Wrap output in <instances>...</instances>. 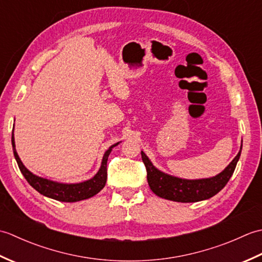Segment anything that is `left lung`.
Instances as JSON below:
<instances>
[{
	"instance_id": "8db88e82",
	"label": "left lung",
	"mask_w": 262,
	"mask_h": 262,
	"mask_svg": "<svg viewBox=\"0 0 262 262\" xmlns=\"http://www.w3.org/2000/svg\"><path fill=\"white\" fill-rule=\"evenodd\" d=\"M241 149L223 172L209 179L200 180H185L165 174L155 168L144 152L142 160L146 168L148 186L157 196L179 203H194L215 196L226 186L240 159Z\"/></svg>"
}]
</instances>
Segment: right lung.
<instances>
[{"instance_id":"add662e5","label":"right lung","mask_w":262,"mask_h":262,"mask_svg":"<svg viewBox=\"0 0 262 262\" xmlns=\"http://www.w3.org/2000/svg\"><path fill=\"white\" fill-rule=\"evenodd\" d=\"M116 145H118V143H116L115 145L109 147L108 151L104 153L101 168L99 169L98 173L94 176L92 179L81 182V183H71V185H66V183L54 182V181L43 179V178L32 174L31 172L28 170L24 164H22L19 155L16 154L14 138L12 135V147H13L14 158L16 160V163L19 165L21 173L24 174L26 180L29 182V185L33 189H36L38 192L43 194V196L58 200V202H66V203L79 202V200L90 198L94 196V194H97L105 186V182H107L108 157L111 152V149H113V147H115Z\"/></svg>"}]
</instances>
